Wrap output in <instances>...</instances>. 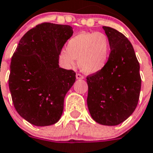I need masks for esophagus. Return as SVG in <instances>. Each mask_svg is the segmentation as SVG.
Listing matches in <instances>:
<instances>
[{"label": "esophagus", "instance_id": "obj_1", "mask_svg": "<svg viewBox=\"0 0 153 153\" xmlns=\"http://www.w3.org/2000/svg\"><path fill=\"white\" fill-rule=\"evenodd\" d=\"M76 79H77V80H82V79H84V76L81 75L80 73H76Z\"/></svg>", "mask_w": 153, "mask_h": 153}]
</instances>
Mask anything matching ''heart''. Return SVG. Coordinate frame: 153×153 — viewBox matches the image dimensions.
Instances as JSON below:
<instances>
[{
  "mask_svg": "<svg viewBox=\"0 0 153 153\" xmlns=\"http://www.w3.org/2000/svg\"><path fill=\"white\" fill-rule=\"evenodd\" d=\"M111 52L109 38L98 31L81 32L73 36L67 43L66 50L60 53V60L67 67L75 65L78 60L80 69L87 74H95L107 65Z\"/></svg>",
  "mask_w": 153,
  "mask_h": 153,
  "instance_id": "1",
  "label": "heart"
}]
</instances>
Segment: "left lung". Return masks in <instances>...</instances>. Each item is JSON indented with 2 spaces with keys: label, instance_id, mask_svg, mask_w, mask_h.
<instances>
[{
  "label": "left lung",
  "instance_id": "left-lung-1",
  "mask_svg": "<svg viewBox=\"0 0 153 153\" xmlns=\"http://www.w3.org/2000/svg\"><path fill=\"white\" fill-rule=\"evenodd\" d=\"M111 52L103 70L87 76V103L91 118L104 126L120 124L135 111L140 96V65L134 47L121 32L102 27Z\"/></svg>",
  "mask_w": 153,
  "mask_h": 153
}]
</instances>
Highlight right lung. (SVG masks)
I'll list each match as a JSON object with an SVG mask.
<instances>
[{
    "mask_svg": "<svg viewBox=\"0 0 153 153\" xmlns=\"http://www.w3.org/2000/svg\"><path fill=\"white\" fill-rule=\"evenodd\" d=\"M73 34L69 25L38 24L21 38L12 57L8 85L13 105L32 125H53L62 116L76 73L60 68L58 60Z\"/></svg>",
    "mask_w": 153,
    "mask_h": 153,
    "instance_id": "add662e5",
    "label": "right lung"
}]
</instances>
